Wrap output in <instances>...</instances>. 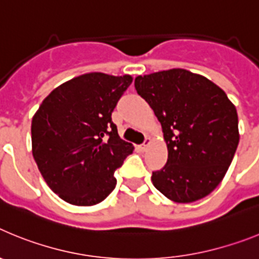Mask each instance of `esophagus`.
Here are the masks:
<instances>
[{
  "label": "esophagus",
  "mask_w": 259,
  "mask_h": 259,
  "mask_svg": "<svg viewBox=\"0 0 259 259\" xmlns=\"http://www.w3.org/2000/svg\"><path fill=\"white\" fill-rule=\"evenodd\" d=\"M149 144H150V139H148V137H146L145 141H144V143L140 145V149L141 150H146V148L149 146Z\"/></svg>",
  "instance_id": "esophagus-1"
}]
</instances>
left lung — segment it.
<instances>
[{"label": "left lung", "mask_w": 259, "mask_h": 259, "mask_svg": "<svg viewBox=\"0 0 259 259\" xmlns=\"http://www.w3.org/2000/svg\"><path fill=\"white\" fill-rule=\"evenodd\" d=\"M135 88L161 123L168 150L163 168L153 172V185L180 203L211 193L239 145L235 105L217 84L183 68L137 76Z\"/></svg>", "instance_id": "8db88e82"}]
</instances>
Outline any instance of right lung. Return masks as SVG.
<instances>
[{
	"label": "right lung",
	"instance_id": "1",
	"mask_svg": "<svg viewBox=\"0 0 259 259\" xmlns=\"http://www.w3.org/2000/svg\"><path fill=\"white\" fill-rule=\"evenodd\" d=\"M132 76L91 72L57 87L32 118V154L54 193L76 206L100 203L115 188L114 172L134 145L111 113Z\"/></svg>",
	"mask_w": 259,
	"mask_h": 259
}]
</instances>
